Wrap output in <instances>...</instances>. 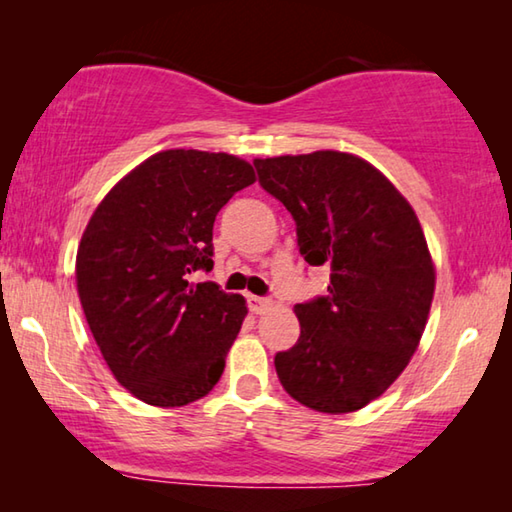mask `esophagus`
<instances>
[{"label":"esophagus","mask_w":512,"mask_h":512,"mask_svg":"<svg viewBox=\"0 0 512 512\" xmlns=\"http://www.w3.org/2000/svg\"><path fill=\"white\" fill-rule=\"evenodd\" d=\"M271 307V300L264 298V296H248V309L253 311V314H262L264 309Z\"/></svg>","instance_id":"34e87169"}]
</instances>
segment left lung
Here are the masks:
<instances>
[{
	"mask_svg": "<svg viewBox=\"0 0 512 512\" xmlns=\"http://www.w3.org/2000/svg\"><path fill=\"white\" fill-rule=\"evenodd\" d=\"M296 221L300 255L329 266L325 296L300 302V339L275 354L293 400L350 413L386 391L418 348L436 287L427 239L391 180L357 155L316 151L255 160Z\"/></svg>",
	"mask_w": 512,
	"mask_h": 512,
	"instance_id": "obj_1",
	"label": "left lung"
}]
</instances>
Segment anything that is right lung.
Masks as SVG:
<instances>
[{"instance_id": "1", "label": "right lung", "mask_w": 512, "mask_h": 512, "mask_svg": "<svg viewBox=\"0 0 512 512\" xmlns=\"http://www.w3.org/2000/svg\"><path fill=\"white\" fill-rule=\"evenodd\" d=\"M255 183L246 160L171 149L151 155L94 210L76 255V287L112 375L137 400L185 406L212 391L248 314L216 282L221 207Z\"/></svg>"}]
</instances>
